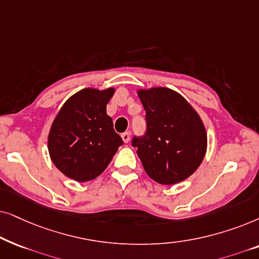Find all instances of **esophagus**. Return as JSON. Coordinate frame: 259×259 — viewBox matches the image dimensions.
Here are the masks:
<instances>
[{"instance_id":"esophagus-1","label":"esophagus","mask_w":259,"mask_h":259,"mask_svg":"<svg viewBox=\"0 0 259 259\" xmlns=\"http://www.w3.org/2000/svg\"><path fill=\"white\" fill-rule=\"evenodd\" d=\"M120 136H122V140H123L124 143H127L130 141V134L129 133H123Z\"/></svg>"}]
</instances>
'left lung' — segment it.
Masks as SVG:
<instances>
[{
	"mask_svg": "<svg viewBox=\"0 0 259 259\" xmlns=\"http://www.w3.org/2000/svg\"><path fill=\"white\" fill-rule=\"evenodd\" d=\"M146 110L144 135L134 136L144 170L161 185H174L194 173L204 160L207 135L204 123L178 92L165 88L140 90Z\"/></svg>",
	"mask_w": 259,
	"mask_h": 259,
	"instance_id": "obj_1",
	"label": "left lung"
}]
</instances>
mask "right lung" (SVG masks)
<instances>
[{
  "instance_id": "right-lung-1",
  "label": "right lung",
  "mask_w": 259,
  "mask_h": 259,
  "mask_svg": "<svg viewBox=\"0 0 259 259\" xmlns=\"http://www.w3.org/2000/svg\"><path fill=\"white\" fill-rule=\"evenodd\" d=\"M115 89H84L68 98L52 124L48 151L55 167L78 182L94 180L108 167L123 141L106 104Z\"/></svg>"
}]
</instances>
